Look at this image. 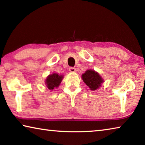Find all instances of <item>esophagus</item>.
<instances>
[{
    "mask_svg": "<svg viewBox=\"0 0 145 145\" xmlns=\"http://www.w3.org/2000/svg\"><path fill=\"white\" fill-rule=\"evenodd\" d=\"M69 71L71 73H75L76 72V69L75 68L70 67V68H69Z\"/></svg>",
    "mask_w": 145,
    "mask_h": 145,
    "instance_id": "obj_1",
    "label": "esophagus"
}]
</instances>
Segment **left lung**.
<instances>
[{
    "mask_svg": "<svg viewBox=\"0 0 145 145\" xmlns=\"http://www.w3.org/2000/svg\"><path fill=\"white\" fill-rule=\"evenodd\" d=\"M86 84L92 91L99 89L104 82L103 78L99 73L93 70H87L81 76Z\"/></svg>",
    "mask_w": 145,
    "mask_h": 145,
    "instance_id": "obj_1",
    "label": "left lung"
}]
</instances>
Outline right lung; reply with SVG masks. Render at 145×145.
<instances>
[{"mask_svg": "<svg viewBox=\"0 0 145 145\" xmlns=\"http://www.w3.org/2000/svg\"><path fill=\"white\" fill-rule=\"evenodd\" d=\"M63 75H59L57 73H53L46 77L45 79V85L50 91H52L57 88L63 79Z\"/></svg>", "mask_w": 145, "mask_h": 145, "instance_id": "obj_1", "label": "right lung"}]
</instances>
